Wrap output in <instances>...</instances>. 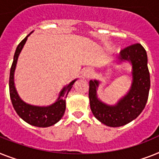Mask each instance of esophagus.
Listing matches in <instances>:
<instances>
[{
  "label": "esophagus",
  "instance_id": "esophagus-1",
  "mask_svg": "<svg viewBox=\"0 0 159 159\" xmlns=\"http://www.w3.org/2000/svg\"><path fill=\"white\" fill-rule=\"evenodd\" d=\"M84 75L85 77H90L92 75V71L90 70H86V71L84 73Z\"/></svg>",
  "mask_w": 159,
  "mask_h": 159
}]
</instances>
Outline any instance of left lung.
Masks as SVG:
<instances>
[{
  "label": "left lung",
  "instance_id": "left-lung-1",
  "mask_svg": "<svg viewBox=\"0 0 159 159\" xmlns=\"http://www.w3.org/2000/svg\"><path fill=\"white\" fill-rule=\"evenodd\" d=\"M120 61L132 64V82L129 91L115 106L107 105L98 98L99 81H89L90 108L97 119L109 127H120L138 117L145 108L149 97L150 77L146 51L141 44H133L122 49Z\"/></svg>",
  "mask_w": 159,
  "mask_h": 159
}]
</instances>
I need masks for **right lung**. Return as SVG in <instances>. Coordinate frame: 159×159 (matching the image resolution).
<instances>
[{
    "label": "right lung",
    "mask_w": 159,
    "mask_h": 159,
    "mask_svg": "<svg viewBox=\"0 0 159 159\" xmlns=\"http://www.w3.org/2000/svg\"><path fill=\"white\" fill-rule=\"evenodd\" d=\"M31 33H32V31ZM31 33L28 34L19 43L14 53V61L12 63L10 73V96L14 110L21 119H23L25 122H27V124L31 125L40 128H46L57 123L63 116L66 111V98L76 80L71 81L69 84L61 89L57 100L53 104L48 106H31L27 104L19 98L14 86V70L16 68L19 53H21L25 43L27 41V37L31 35Z\"/></svg>",
    "instance_id": "add662e5"
}]
</instances>
